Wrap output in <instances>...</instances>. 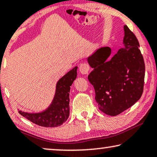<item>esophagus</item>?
I'll return each instance as SVG.
<instances>
[{"label":"esophagus","mask_w":157,"mask_h":157,"mask_svg":"<svg viewBox=\"0 0 157 157\" xmlns=\"http://www.w3.org/2000/svg\"><path fill=\"white\" fill-rule=\"evenodd\" d=\"M79 70L82 75H88V73L90 72V67L87 63H82L81 65H79Z\"/></svg>","instance_id":"obj_1"}]
</instances>
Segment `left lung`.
I'll return each mask as SVG.
<instances>
[{
  "mask_svg": "<svg viewBox=\"0 0 157 157\" xmlns=\"http://www.w3.org/2000/svg\"><path fill=\"white\" fill-rule=\"evenodd\" d=\"M124 47L109 58L111 48L102 47L87 58L92 68L88 75L95 90L99 109L117 116L140 100L145 75L144 58L140 44L127 25L124 26Z\"/></svg>",
  "mask_w": 157,
  "mask_h": 157,
  "instance_id": "left-lung-1",
  "label": "left lung"
}]
</instances>
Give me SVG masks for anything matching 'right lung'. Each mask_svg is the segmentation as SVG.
I'll list each match as a JSON object with an SVG mask.
<instances>
[{"label":"right lung","mask_w":157,"mask_h":157,"mask_svg":"<svg viewBox=\"0 0 157 157\" xmlns=\"http://www.w3.org/2000/svg\"><path fill=\"white\" fill-rule=\"evenodd\" d=\"M75 67L57 82L53 99L48 107L40 112H29L18 109L19 113L30 122L41 127H56L66 122L70 115V87L77 78Z\"/></svg>","instance_id":"right-lung-1"}]
</instances>
